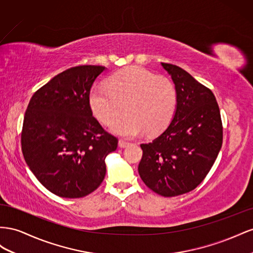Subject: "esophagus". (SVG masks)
<instances>
[{
  "label": "esophagus",
  "mask_w": 253,
  "mask_h": 253,
  "mask_svg": "<svg viewBox=\"0 0 253 253\" xmlns=\"http://www.w3.org/2000/svg\"><path fill=\"white\" fill-rule=\"evenodd\" d=\"M129 145H130V143H128V142L124 141V140H120V141H119V147H120V148H126V147H128Z\"/></svg>",
  "instance_id": "obj_1"
}]
</instances>
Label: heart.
Instances as JSON below:
<instances>
[{
	"label": "heart",
	"mask_w": 253,
	"mask_h": 253,
	"mask_svg": "<svg viewBox=\"0 0 253 253\" xmlns=\"http://www.w3.org/2000/svg\"><path fill=\"white\" fill-rule=\"evenodd\" d=\"M89 104L95 118L103 124L115 120L110 129L124 138H135L143 132L155 134L169 125L174 117L177 92L174 84L165 77L142 67H129L110 77L108 86H94Z\"/></svg>",
	"instance_id": "b5f03b06"
}]
</instances>
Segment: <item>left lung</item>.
Masks as SVG:
<instances>
[{
  "label": "left lung",
  "instance_id": "obj_1",
  "mask_svg": "<svg viewBox=\"0 0 253 253\" xmlns=\"http://www.w3.org/2000/svg\"><path fill=\"white\" fill-rule=\"evenodd\" d=\"M175 84L177 105L167 129L143 150L139 174L164 197L194 190L206 178L222 144L219 108L210 89L174 64L161 63Z\"/></svg>",
  "mask_w": 253,
  "mask_h": 253
}]
</instances>
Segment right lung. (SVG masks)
Here are the masks:
<instances>
[{
	"label": "right lung",
	"instance_id": "add662e5",
	"mask_svg": "<svg viewBox=\"0 0 253 253\" xmlns=\"http://www.w3.org/2000/svg\"><path fill=\"white\" fill-rule=\"evenodd\" d=\"M102 66L63 71L33 95L21 144L28 168L46 189L63 198H81L103 182L105 159L118 139L92 117L89 94Z\"/></svg>",
	"mask_w": 253,
	"mask_h": 253
}]
</instances>
